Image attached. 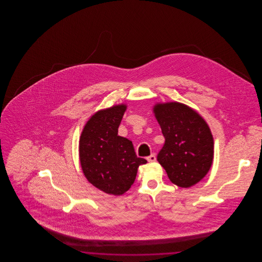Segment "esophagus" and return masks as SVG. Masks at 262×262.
Instances as JSON below:
<instances>
[{"mask_svg": "<svg viewBox=\"0 0 262 262\" xmlns=\"http://www.w3.org/2000/svg\"><path fill=\"white\" fill-rule=\"evenodd\" d=\"M146 159H147L148 162H155L156 161V156H155V154H151Z\"/></svg>", "mask_w": 262, "mask_h": 262, "instance_id": "obj_1", "label": "esophagus"}]
</instances>
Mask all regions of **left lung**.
I'll list each match as a JSON object with an SVG mask.
<instances>
[{
  "mask_svg": "<svg viewBox=\"0 0 262 262\" xmlns=\"http://www.w3.org/2000/svg\"><path fill=\"white\" fill-rule=\"evenodd\" d=\"M153 113L165 137L158 162L176 186H194L213 162L214 140L209 125L195 110L180 102L157 103Z\"/></svg>",
  "mask_w": 262,
  "mask_h": 262,
  "instance_id": "left-lung-1",
  "label": "left lung"
}]
</instances>
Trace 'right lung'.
<instances>
[{
	"label": "right lung",
	"mask_w": 262,
	"mask_h": 262,
	"mask_svg": "<svg viewBox=\"0 0 262 262\" xmlns=\"http://www.w3.org/2000/svg\"><path fill=\"white\" fill-rule=\"evenodd\" d=\"M126 110L125 104L114 105L93 114L79 138V161L88 182L105 193L122 195L134 184L137 168L146 164L138 158L133 142L118 136Z\"/></svg>",
	"instance_id": "1"
}]
</instances>
